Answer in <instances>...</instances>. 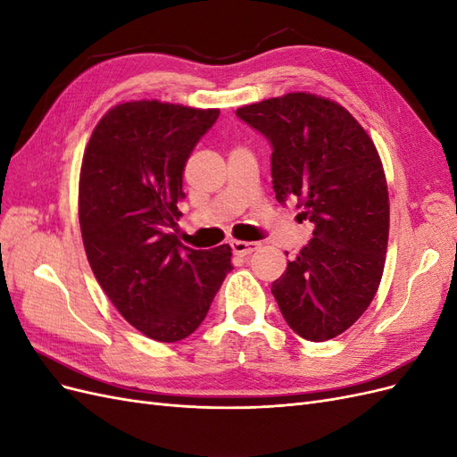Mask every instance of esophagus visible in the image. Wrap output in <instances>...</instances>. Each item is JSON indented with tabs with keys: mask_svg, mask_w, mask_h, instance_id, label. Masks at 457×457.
I'll list each match as a JSON object with an SVG mask.
<instances>
[{
	"mask_svg": "<svg viewBox=\"0 0 457 457\" xmlns=\"http://www.w3.org/2000/svg\"><path fill=\"white\" fill-rule=\"evenodd\" d=\"M230 247L234 255H252L253 252L259 250V244L257 242H242V240H232Z\"/></svg>",
	"mask_w": 457,
	"mask_h": 457,
	"instance_id": "esophagus-1",
	"label": "esophagus"
}]
</instances>
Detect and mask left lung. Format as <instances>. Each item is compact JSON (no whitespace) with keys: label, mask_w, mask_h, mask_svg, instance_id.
<instances>
[{"label":"left lung","mask_w":457,"mask_h":457,"mask_svg":"<svg viewBox=\"0 0 457 457\" xmlns=\"http://www.w3.org/2000/svg\"><path fill=\"white\" fill-rule=\"evenodd\" d=\"M237 116L272 146L276 200L297 202L314 225L270 292L297 336L334 339L364 314L385 267L389 192L376 145L343 106L311 93L247 104Z\"/></svg>","instance_id":"8db88e82"}]
</instances>
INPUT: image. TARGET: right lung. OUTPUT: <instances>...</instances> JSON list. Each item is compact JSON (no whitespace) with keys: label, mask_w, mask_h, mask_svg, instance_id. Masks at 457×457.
<instances>
[{"label":"right lung","mask_w":457,"mask_h":457,"mask_svg":"<svg viewBox=\"0 0 457 457\" xmlns=\"http://www.w3.org/2000/svg\"><path fill=\"white\" fill-rule=\"evenodd\" d=\"M219 110L160 101L110 108L96 123L79 173V228L96 282L150 339L188 337L232 270L230 245L185 247L173 228L183 171Z\"/></svg>","instance_id":"1"}]
</instances>
